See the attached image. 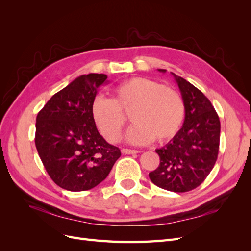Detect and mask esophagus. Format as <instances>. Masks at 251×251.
<instances>
[{"label": "esophagus", "instance_id": "1", "mask_svg": "<svg viewBox=\"0 0 251 251\" xmlns=\"http://www.w3.org/2000/svg\"><path fill=\"white\" fill-rule=\"evenodd\" d=\"M121 153L126 154V155H134V154H138L137 150H130V149H123L121 150Z\"/></svg>", "mask_w": 251, "mask_h": 251}]
</instances>
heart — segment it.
<instances>
[{"mask_svg":"<svg viewBox=\"0 0 251 251\" xmlns=\"http://www.w3.org/2000/svg\"><path fill=\"white\" fill-rule=\"evenodd\" d=\"M131 109L134 125L127 130L126 140L137 146L149 144L155 138L158 141L172 138L184 118V103L177 91L146 77L121 82L114 90L113 100L96 96L91 114L103 137L115 142L126 124L121 111Z\"/></svg>","mask_w":251,"mask_h":251,"instance_id":"1","label":"heart"}]
</instances>
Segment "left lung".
<instances>
[{"label":"left lung","instance_id":"obj_1","mask_svg":"<svg viewBox=\"0 0 251 251\" xmlns=\"http://www.w3.org/2000/svg\"><path fill=\"white\" fill-rule=\"evenodd\" d=\"M171 73L184 103V123L169 143L156 150L160 164L149 177L166 191L185 193L198 187L214 168L221 125L208 98L186 79Z\"/></svg>","mask_w":251,"mask_h":251}]
</instances>
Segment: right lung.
I'll return each instance as SVG.
<instances>
[{
  "label": "right lung",
  "mask_w": 251,
  "mask_h": 251,
  "mask_svg": "<svg viewBox=\"0 0 251 251\" xmlns=\"http://www.w3.org/2000/svg\"><path fill=\"white\" fill-rule=\"evenodd\" d=\"M105 74L80 75L53 95L36 116L35 146L51 179L71 192L102 182L121 156L103 139L91 114Z\"/></svg>",
  "instance_id": "1"
}]
</instances>
